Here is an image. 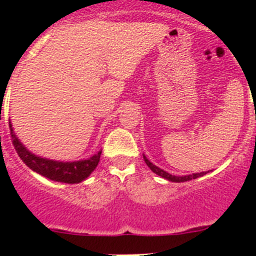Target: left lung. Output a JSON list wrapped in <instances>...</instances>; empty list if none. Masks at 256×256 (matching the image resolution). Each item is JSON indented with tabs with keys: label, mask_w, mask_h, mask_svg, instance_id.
I'll list each match as a JSON object with an SVG mask.
<instances>
[{
	"label": "left lung",
	"mask_w": 256,
	"mask_h": 256,
	"mask_svg": "<svg viewBox=\"0 0 256 256\" xmlns=\"http://www.w3.org/2000/svg\"><path fill=\"white\" fill-rule=\"evenodd\" d=\"M144 162L148 164V168L151 169V170L154 172L155 174H158V176H160V177L165 178V180H172V182H186V180H196V178L198 177H202L204 174H206L205 172H201V173H194V174H190V176H183V177H177V176H172V174L166 173L165 170H162V169L158 168L156 165H154L152 162H150V160L146 158V156L144 155Z\"/></svg>",
	"instance_id": "left-lung-1"
}]
</instances>
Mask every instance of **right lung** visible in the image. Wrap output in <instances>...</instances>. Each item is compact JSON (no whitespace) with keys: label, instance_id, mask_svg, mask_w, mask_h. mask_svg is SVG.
Masks as SVG:
<instances>
[{"label":"right lung","instance_id":"1","mask_svg":"<svg viewBox=\"0 0 256 256\" xmlns=\"http://www.w3.org/2000/svg\"><path fill=\"white\" fill-rule=\"evenodd\" d=\"M8 126H10L11 130V141H12L14 148L16 150L18 155L20 156V159L26 162L32 170L51 180L64 183L82 182L96 169L97 164L100 162L101 151H98L96 155L91 156L87 160H79V162H55V160L40 158V156L32 154L30 151H28L22 146V142L18 140V137L14 133L11 122L8 123Z\"/></svg>","mask_w":256,"mask_h":256}]
</instances>
